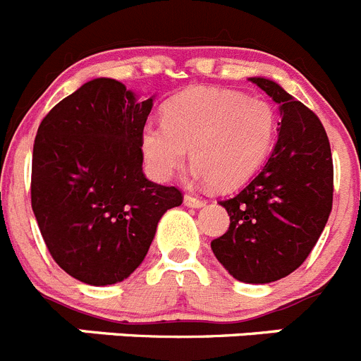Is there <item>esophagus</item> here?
<instances>
[{"mask_svg":"<svg viewBox=\"0 0 361 361\" xmlns=\"http://www.w3.org/2000/svg\"><path fill=\"white\" fill-rule=\"evenodd\" d=\"M184 204H186L188 207H195V209H198V207L206 206V200L193 197V195H186V197H184Z\"/></svg>","mask_w":361,"mask_h":361,"instance_id":"obj_1","label":"esophagus"}]
</instances>
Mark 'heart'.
I'll return each instance as SVG.
<instances>
[{"label": "heart", "mask_w": 361, "mask_h": 361, "mask_svg": "<svg viewBox=\"0 0 361 361\" xmlns=\"http://www.w3.org/2000/svg\"><path fill=\"white\" fill-rule=\"evenodd\" d=\"M277 114L263 98L233 89H188L166 102L163 123L141 130V154L155 180H168L190 159L195 177L220 190L245 184L269 157Z\"/></svg>", "instance_id": "1"}]
</instances>
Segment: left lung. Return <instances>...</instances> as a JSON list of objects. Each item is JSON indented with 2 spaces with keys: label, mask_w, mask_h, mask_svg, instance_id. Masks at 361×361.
Returning <instances> with one entry per match:
<instances>
[{
  "label": "left lung",
  "mask_w": 361,
  "mask_h": 361,
  "mask_svg": "<svg viewBox=\"0 0 361 361\" xmlns=\"http://www.w3.org/2000/svg\"><path fill=\"white\" fill-rule=\"evenodd\" d=\"M249 80L279 105V135L259 173L220 202L231 226L211 249L234 279L267 284L299 269L322 234L333 206V159L306 105L270 78Z\"/></svg>",
  "instance_id": "8db88e82"
}]
</instances>
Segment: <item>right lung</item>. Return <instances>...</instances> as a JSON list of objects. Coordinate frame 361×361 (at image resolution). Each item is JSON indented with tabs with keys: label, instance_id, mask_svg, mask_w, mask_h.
<instances>
[{
	"label": "right lung",
	"instance_id": "1",
	"mask_svg": "<svg viewBox=\"0 0 361 361\" xmlns=\"http://www.w3.org/2000/svg\"><path fill=\"white\" fill-rule=\"evenodd\" d=\"M155 97L92 78L41 121L32 159V209L55 263L107 286L147 256L159 220L183 193L143 173L141 130Z\"/></svg>",
	"mask_w": 361,
	"mask_h": 361
}]
</instances>
